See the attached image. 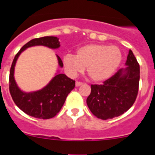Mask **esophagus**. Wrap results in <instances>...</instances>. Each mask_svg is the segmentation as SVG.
<instances>
[{
  "instance_id": "1",
  "label": "esophagus",
  "mask_w": 155,
  "mask_h": 155,
  "mask_svg": "<svg viewBox=\"0 0 155 155\" xmlns=\"http://www.w3.org/2000/svg\"><path fill=\"white\" fill-rule=\"evenodd\" d=\"M81 84H82V83L80 81H76V83H75V85H76V87H79V86H81Z\"/></svg>"
}]
</instances>
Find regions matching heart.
<instances>
[{
	"mask_svg": "<svg viewBox=\"0 0 155 155\" xmlns=\"http://www.w3.org/2000/svg\"><path fill=\"white\" fill-rule=\"evenodd\" d=\"M123 59L120 48L106 44H87L78 48L76 55L68 53L63 58L66 73L74 78L86 68L90 78L95 82L108 80L118 69Z\"/></svg>",
	"mask_w": 155,
	"mask_h": 155,
	"instance_id": "heart-1",
	"label": "heart"
}]
</instances>
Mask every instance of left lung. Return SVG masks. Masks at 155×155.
<instances>
[{
  "label": "left lung",
  "mask_w": 155,
  "mask_h": 155,
  "mask_svg": "<svg viewBox=\"0 0 155 155\" xmlns=\"http://www.w3.org/2000/svg\"><path fill=\"white\" fill-rule=\"evenodd\" d=\"M125 68L119 70L103 84H91L87 105L93 115L109 120L124 114L134 103L138 92L140 66L131 50Z\"/></svg>",
  "instance_id": "obj_1"
}]
</instances>
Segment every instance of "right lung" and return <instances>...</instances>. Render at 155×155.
<instances>
[{
  "instance_id": "1",
  "label": "right lung",
  "mask_w": 155,
  "mask_h": 155,
  "mask_svg": "<svg viewBox=\"0 0 155 155\" xmlns=\"http://www.w3.org/2000/svg\"><path fill=\"white\" fill-rule=\"evenodd\" d=\"M43 46L50 49H58L61 45L56 36H44L30 40L21 47L14 58L9 76V90L12 99L18 107L28 116L38 119L53 118L60 112L67 96L74 88L75 81L64 74L56 73L49 83L42 89L25 92L19 88L15 79V67L21 53L27 48ZM60 68H63L61 57L57 55Z\"/></svg>"
}]
</instances>
